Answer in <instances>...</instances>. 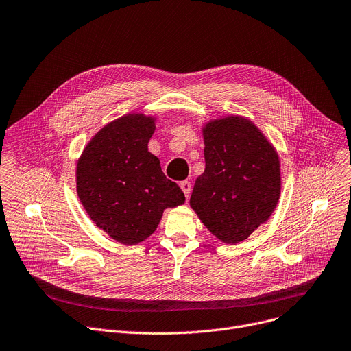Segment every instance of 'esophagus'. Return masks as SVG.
I'll use <instances>...</instances> for the list:
<instances>
[{
    "label": "esophagus",
    "mask_w": 351,
    "mask_h": 351,
    "mask_svg": "<svg viewBox=\"0 0 351 351\" xmlns=\"http://www.w3.org/2000/svg\"><path fill=\"white\" fill-rule=\"evenodd\" d=\"M180 189L183 190L186 199H189L190 192H192V183H190L189 180H183V182H180Z\"/></svg>",
    "instance_id": "esophagus-1"
}]
</instances>
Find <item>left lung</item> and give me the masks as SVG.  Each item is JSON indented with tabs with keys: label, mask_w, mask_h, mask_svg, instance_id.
Wrapping results in <instances>:
<instances>
[{
	"label": "left lung",
	"mask_w": 351,
	"mask_h": 351,
	"mask_svg": "<svg viewBox=\"0 0 351 351\" xmlns=\"http://www.w3.org/2000/svg\"><path fill=\"white\" fill-rule=\"evenodd\" d=\"M206 169L190 206L218 239L238 243L271 215L280 197L278 156L252 121L228 117L204 129Z\"/></svg>",
	"instance_id": "obj_1"
}]
</instances>
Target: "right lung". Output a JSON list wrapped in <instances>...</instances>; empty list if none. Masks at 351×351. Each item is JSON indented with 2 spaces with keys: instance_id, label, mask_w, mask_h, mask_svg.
I'll use <instances>...</instances> for the list:
<instances>
[{
  "instance_id": "add662e5",
  "label": "right lung",
  "mask_w": 351,
  "mask_h": 351,
  "mask_svg": "<svg viewBox=\"0 0 351 351\" xmlns=\"http://www.w3.org/2000/svg\"><path fill=\"white\" fill-rule=\"evenodd\" d=\"M155 130L151 117H120L85 147L77 167L78 197L95 224L124 245L149 237L167 207L184 203L148 151Z\"/></svg>"
}]
</instances>
